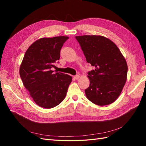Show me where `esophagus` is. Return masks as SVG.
Instances as JSON below:
<instances>
[{
  "mask_svg": "<svg viewBox=\"0 0 146 146\" xmlns=\"http://www.w3.org/2000/svg\"><path fill=\"white\" fill-rule=\"evenodd\" d=\"M74 78L75 79H76V80H77V79H78L79 78H80V76H78V75H77V76H74Z\"/></svg>",
  "mask_w": 146,
  "mask_h": 146,
  "instance_id": "34e87169",
  "label": "esophagus"
}]
</instances>
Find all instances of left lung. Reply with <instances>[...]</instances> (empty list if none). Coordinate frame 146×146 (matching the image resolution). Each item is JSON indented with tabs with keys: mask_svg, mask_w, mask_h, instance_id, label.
<instances>
[{
	"mask_svg": "<svg viewBox=\"0 0 146 146\" xmlns=\"http://www.w3.org/2000/svg\"><path fill=\"white\" fill-rule=\"evenodd\" d=\"M88 63L95 69L89 72L90 85L85 90L92 103L104 106L112 104L120 96L127 78L126 60L117 46L100 35L76 36Z\"/></svg>",
	"mask_w": 146,
	"mask_h": 146,
	"instance_id": "1",
	"label": "left lung"
}]
</instances>
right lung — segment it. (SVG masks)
Segmentation results:
<instances>
[{
  "instance_id": "obj_1",
  "label": "right lung",
  "mask_w": 146,
  "mask_h": 146,
  "mask_svg": "<svg viewBox=\"0 0 146 146\" xmlns=\"http://www.w3.org/2000/svg\"><path fill=\"white\" fill-rule=\"evenodd\" d=\"M68 36L42 38L32 44L25 52L19 68L24 86L38 106L52 108L66 97L72 77L54 73V63L59 60L60 50Z\"/></svg>"
}]
</instances>
